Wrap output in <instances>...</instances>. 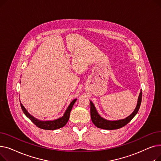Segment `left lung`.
<instances>
[{"label": "left lung", "mask_w": 161, "mask_h": 161, "mask_svg": "<svg viewBox=\"0 0 161 161\" xmlns=\"http://www.w3.org/2000/svg\"><path fill=\"white\" fill-rule=\"evenodd\" d=\"M142 97V91L140 92L139 97H138L137 106L136 108H135L133 113L130 114L129 117L125 118V119L118 120V121H108L104 119V118H103L102 117H100L97 113L95 106L90 100V104H91L90 112H91V120L92 123H93V124L96 126H97L98 128H100V129H106V130H115V129H120L123 127V126H125L126 125H127L132 119V118L136 115L141 105Z\"/></svg>", "instance_id": "obj_1"}]
</instances>
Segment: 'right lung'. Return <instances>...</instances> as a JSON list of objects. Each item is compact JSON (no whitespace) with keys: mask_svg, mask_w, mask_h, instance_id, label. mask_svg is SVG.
<instances>
[{"mask_svg":"<svg viewBox=\"0 0 161 161\" xmlns=\"http://www.w3.org/2000/svg\"><path fill=\"white\" fill-rule=\"evenodd\" d=\"M77 99H74V100L72 101V103L69 105V106L68 107L66 111L65 112L64 115L59 118V119H57L54 121H39L36 119H35V117H33L31 116L27 111L25 109L24 106L22 105L21 103H20L21 107L23 113L25 115H26L29 119L35 124L36 126H38V128L42 129H44V130H56L58 129H60L61 127H63V126L67 123L70 117V114L72 110V108L73 107V105L74 104L75 102Z\"/></svg>","mask_w":161,"mask_h":161,"instance_id":"add662e5","label":"right lung"}]
</instances>
